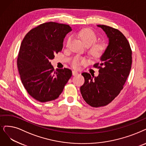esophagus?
I'll use <instances>...</instances> for the list:
<instances>
[{
  "instance_id": "esophagus-1",
  "label": "esophagus",
  "mask_w": 146,
  "mask_h": 146,
  "mask_svg": "<svg viewBox=\"0 0 146 146\" xmlns=\"http://www.w3.org/2000/svg\"><path fill=\"white\" fill-rule=\"evenodd\" d=\"M78 72L77 71H75V70L72 71V75H78Z\"/></svg>"
}]
</instances>
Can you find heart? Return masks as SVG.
I'll return each mask as SVG.
<instances>
[{
	"label": "heart",
	"instance_id": "1",
	"mask_svg": "<svg viewBox=\"0 0 146 146\" xmlns=\"http://www.w3.org/2000/svg\"><path fill=\"white\" fill-rule=\"evenodd\" d=\"M77 35L81 39L84 44L87 46H90L92 44V47L89 50L91 55L96 58V59H100L105 54L108 48V45L106 42L104 41L97 42L98 37L96 33L89 29H84L80 31ZM71 38H69L67 40L66 45L69 44L71 41ZM86 62L85 59L78 56L73 57L71 59V65L74 68H78L81 64L84 63Z\"/></svg>",
	"mask_w": 146,
	"mask_h": 146
}]
</instances>
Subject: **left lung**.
Wrapping results in <instances>:
<instances>
[{"label":"left lung","mask_w":146,"mask_h":146,"mask_svg":"<svg viewBox=\"0 0 146 146\" xmlns=\"http://www.w3.org/2000/svg\"><path fill=\"white\" fill-rule=\"evenodd\" d=\"M109 38V45L101 58V63L93 67L99 69L98 77L83 72L84 83L80 87L86 102L92 107L106 106L117 96L123 89L129 75L132 64V50L124 35L113 27L98 25Z\"/></svg>","instance_id":"obj_1"}]
</instances>
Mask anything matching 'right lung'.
<instances>
[{
	"mask_svg": "<svg viewBox=\"0 0 146 146\" xmlns=\"http://www.w3.org/2000/svg\"><path fill=\"white\" fill-rule=\"evenodd\" d=\"M71 31L68 25L44 23L32 29L22 40L17 68L25 88L38 101L56 100L72 76L69 68L55 71L50 62L62 51L63 39Z\"/></svg>",
	"mask_w": 146,
	"mask_h": 146,
	"instance_id": "obj_1",
	"label": "right lung"
}]
</instances>
